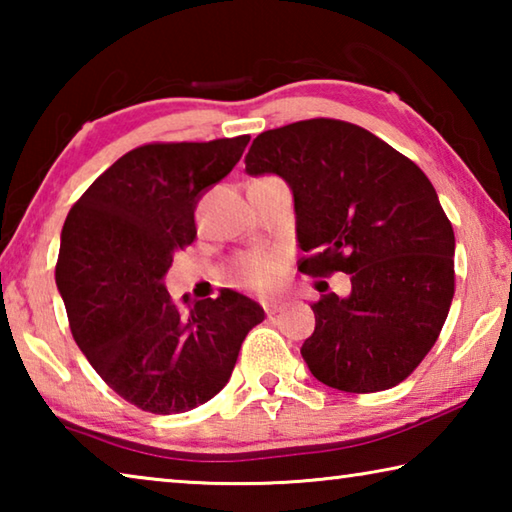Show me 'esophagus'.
Listing matches in <instances>:
<instances>
[{"mask_svg":"<svg viewBox=\"0 0 512 512\" xmlns=\"http://www.w3.org/2000/svg\"><path fill=\"white\" fill-rule=\"evenodd\" d=\"M282 309V300H277V298H271V300H266L264 302V311L268 316H273V314H277V311Z\"/></svg>","mask_w":512,"mask_h":512,"instance_id":"34e87169","label":"esophagus"}]
</instances>
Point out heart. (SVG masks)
Segmentation results:
<instances>
[{"instance_id":"1","label":"heart","mask_w":512,"mask_h":512,"mask_svg":"<svg viewBox=\"0 0 512 512\" xmlns=\"http://www.w3.org/2000/svg\"><path fill=\"white\" fill-rule=\"evenodd\" d=\"M284 257L280 253H268V250H259V253H246L235 262V275L246 284H268L275 280V275L282 271Z\"/></svg>"}]
</instances>
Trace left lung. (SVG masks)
Returning <instances> with one entry per match:
<instances>
[{
  "instance_id": "8db88e82",
  "label": "left lung",
  "mask_w": 512,
  "mask_h": 512,
  "mask_svg": "<svg viewBox=\"0 0 512 512\" xmlns=\"http://www.w3.org/2000/svg\"><path fill=\"white\" fill-rule=\"evenodd\" d=\"M246 171L291 187L302 273H350L348 298L311 305L316 329L300 350L311 375L345 393L400 384L454 298V230L424 171L366 128L325 117L257 135Z\"/></svg>"
}]
</instances>
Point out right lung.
Returning <instances> with one entry per match:
<instances>
[{"label":"right lung","instance_id":"right-lung-1","mask_svg":"<svg viewBox=\"0 0 512 512\" xmlns=\"http://www.w3.org/2000/svg\"><path fill=\"white\" fill-rule=\"evenodd\" d=\"M248 135L153 142L108 167L69 210L56 264L69 329L99 377L137 409L185 413L221 391L246 334L264 320L255 300L225 289L183 305L164 275L196 237L205 189L228 176Z\"/></svg>","mask_w":512,"mask_h":512}]
</instances>
